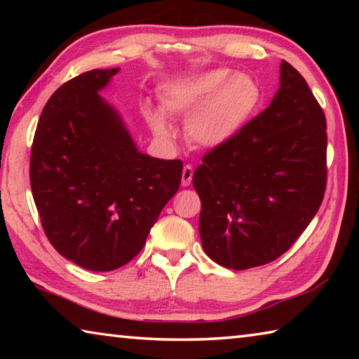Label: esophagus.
I'll list each match as a JSON object with an SVG mask.
<instances>
[{
	"label": "esophagus",
	"mask_w": 359,
	"mask_h": 359,
	"mask_svg": "<svg viewBox=\"0 0 359 359\" xmlns=\"http://www.w3.org/2000/svg\"><path fill=\"white\" fill-rule=\"evenodd\" d=\"M191 179H193V168L187 165L184 168V171H182V185L188 187L191 184Z\"/></svg>",
	"instance_id": "34e87169"
}]
</instances>
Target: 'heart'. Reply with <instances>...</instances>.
I'll return each mask as SVG.
<instances>
[{"instance_id":"obj_1","label":"heart","mask_w":359,"mask_h":359,"mask_svg":"<svg viewBox=\"0 0 359 359\" xmlns=\"http://www.w3.org/2000/svg\"><path fill=\"white\" fill-rule=\"evenodd\" d=\"M160 109L168 117L187 120L188 139L198 147L218 149L238 137L263 104L264 92L257 77L229 68H214L158 88ZM155 135L168 141L172 128L165 115L145 106Z\"/></svg>"}]
</instances>
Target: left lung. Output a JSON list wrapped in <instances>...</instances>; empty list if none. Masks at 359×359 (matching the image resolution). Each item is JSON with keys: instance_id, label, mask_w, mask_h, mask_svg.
Wrapping results in <instances>:
<instances>
[{"instance_id": "obj_1", "label": "left lung", "mask_w": 359, "mask_h": 359, "mask_svg": "<svg viewBox=\"0 0 359 359\" xmlns=\"http://www.w3.org/2000/svg\"><path fill=\"white\" fill-rule=\"evenodd\" d=\"M210 259L244 271L277 259L317 214L326 187V120L307 82L280 65V88L238 137L193 174Z\"/></svg>"}]
</instances>
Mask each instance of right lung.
Instances as JSON below:
<instances>
[{"label":"right lung","mask_w":359,"mask_h":359,"mask_svg":"<svg viewBox=\"0 0 359 359\" xmlns=\"http://www.w3.org/2000/svg\"><path fill=\"white\" fill-rule=\"evenodd\" d=\"M120 68L71 79L42 109L29 180L55 250L83 269H118L142 250L177 193L180 160L137 149L120 112L100 95Z\"/></svg>","instance_id":"1"}]
</instances>
